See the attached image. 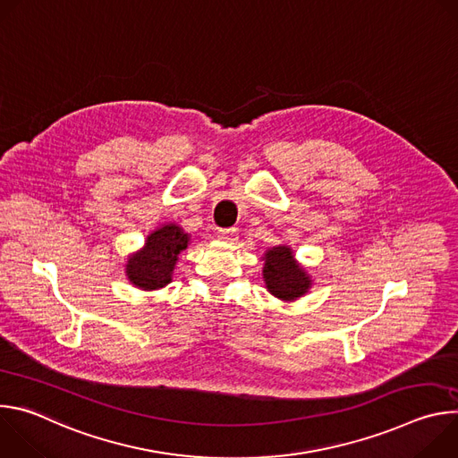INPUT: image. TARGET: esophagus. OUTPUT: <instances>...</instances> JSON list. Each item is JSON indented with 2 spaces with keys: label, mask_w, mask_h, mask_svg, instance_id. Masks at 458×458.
I'll return each instance as SVG.
<instances>
[{
  "label": "esophagus",
  "mask_w": 458,
  "mask_h": 458,
  "mask_svg": "<svg viewBox=\"0 0 458 458\" xmlns=\"http://www.w3.org/2000/svg\"><path fill=\"white\" fill-rule=\"evenodd\" d=\"M217 237L221 241H226V242H233L237 241V230L235 228H223L217 232Z\"/></svg>",
  "instance_id": "obj_1"
}]
</instances>
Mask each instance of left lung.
<instances>
[{
    "label": "left lung",
    "instance_id": "1",
    "mask_svg": "<svg viewBox=\"0 0 458 458\" xmlns=\"http://www.w3.org/2000/svg\"><path fill=\"white\" fill-rule=\"evenodd\" d=\"M263 279L272 295L281 301H295L308 293L311 277L297 263L290 246H274L267 250Z\"/></svg>",
    "mask_w": 458,
    "mask_h": 458
}]
</instances>
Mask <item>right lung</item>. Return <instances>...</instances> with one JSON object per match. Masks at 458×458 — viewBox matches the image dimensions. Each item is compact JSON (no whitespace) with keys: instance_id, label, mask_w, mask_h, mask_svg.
Returning <instances> with one entry per match:
<instances>
[{"instance_id":"1","label":"right lung","mask_w":458,"mask_h":458,"mask_svg":"<svg viewBox=\"0 0 458 458\" xmlns=\"http://www.w3.org/2000/svg\"><path fill=\"white\" fill-rule=\"evenodd\" d=\"M188 242L190 235L174 223L154 230L147 237L145 246L128 257L124 265L128 281L136 288L147 292L165 288L168 283H172L179 253L188 248Z\"/></svg>"}]
</instances>
